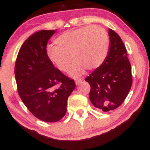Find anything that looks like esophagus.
I'll list each match as a JSON object with an SVG mask.
<instances>
[{"label": "esophagus", "mask_w": 150, "mask_h": 150, "mask_svg": "<svg viewBox=\"0 0 150 150\" xmlns=\"http://www.w3.org/2000/svg\"><path fill=\"white\" fill-rule=\"evenodd\" d=\"M82 82V79H76V80H75V83H76V85H80L81 84V82Z\"/></svg>", "instance_id": "1"}]
</instances>
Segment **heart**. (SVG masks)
<instances>
[{
    "instance_id": "1",
    "label": "heart",
    "mask_w": 150,
    "mask_h": 150,
    "mask_svg": "<svg viewBox=\"0 0 150 150\" xmlns=\"http://www.w3.org/2000/svg\"><path fill=\"white\" fill-rule=\"evenodd\" d=\"M56 46H49L47 55L50 61L58 70L66 72L75 61L70 73L76 77L84 69L94 70L100 68L107 57L108 37L100 27L87 26L68 30L55 39Z\"/></svg>"
}]
</instances>
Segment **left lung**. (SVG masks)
Returning <instances> with one entry per match:
<instances>
[{"mask_svg":"<svg viewBox=\"0 0 150 150\" xmlns=\"http://www.w3.org/2000/svg\"><path fill=\"white\" fill-rule=\"evenodd\" d=\"M108 35L110 46L104 63L85 78L91 87V102L105 112L122 104L132 83L131 65L124 44L119 35L111 29Z\"/></svg>","mask_w":150,"mask_h":150,"instance_id":"obj_1","label":"left lung"}]
</instances>
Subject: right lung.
<instances>
[{
	"mask_svg": "<svg viewBox=\"0 0 150 150\" xmlns=\"http://www.w3.org/2000/svg\"><path fill=\"white\" fill-rule=\"evenodd\" d=\"M55 30H42L23 43L15 65L18 94L34 116L45 122H56L65 116L68 97L75 84L50 61L48 42Z\"/></svg>",
	"mask_w": 150,
	"mask_h": 150,
	"instance_id": "right-lung-1",
	"label": "right lung"
}]
</instances>
